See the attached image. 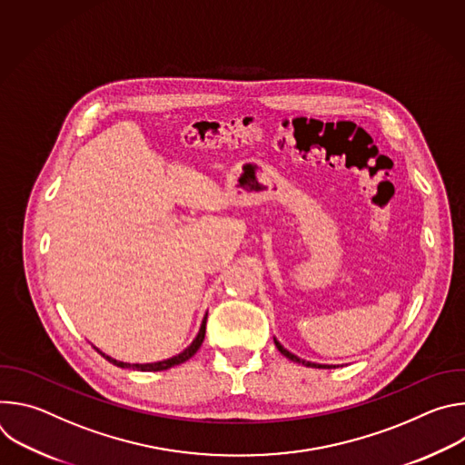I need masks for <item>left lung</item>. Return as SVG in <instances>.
<instances>
[{"mask_svg":"<svg viewBox=\"0 0 465 465\" xmlns=\"http://www.w3.org/2000/svg\"><path fill=\"white\" fill-rule=\"evenodd\" d=\"M274 344H276V348H278V351L282 353V355H285L289 361H292V362H298V364H305V366H309V368H325V370H329V368H337V366H331V364H316V362H309V361H303V359H300V357H296L294 353H291L289 350H285L276 339H274Z\"/></svg>","mask_w":465,"mask_h":465,"instance_id":"left-lung-1","label":"left lung"}]
</instances>
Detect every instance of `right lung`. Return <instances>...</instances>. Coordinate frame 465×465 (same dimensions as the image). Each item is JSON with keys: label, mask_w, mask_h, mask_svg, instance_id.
<instances>
[{"label": "right lung", "mask_w": 465, "mask_h": 465, "mask_svg": "<svg viewBox=\"0 0 465 465\" xmlns=\"http://www.w3.org/2000/svg\"><path fill=\"white\" fill-rule=\"evenodd\" d=\"M206 318H208V314L204 316V320H203V323H201V329H198V335L194 337V341L182 351V353H178V355H174V357H171V359H165V361H160V362H147V364H130V362H121V361H115V359H112V357H108L106 353H103L101 350H97L95 346V350L108 361V362H112V364H115V366H119V368H132V370H138V371H162V370H169V368H173V366H178V364H182V362H185V361H189L196 351H198V348L203 346V342H204V337H206Z\"/></svg>", "instance_id": "obj_1"}]
</instances>
